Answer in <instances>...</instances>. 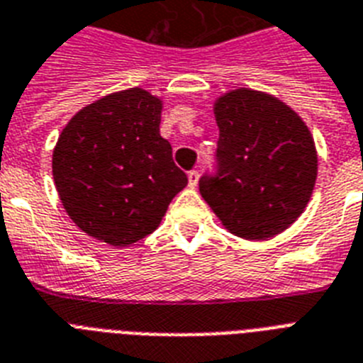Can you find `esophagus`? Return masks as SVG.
Returning <instances> with one entry per match:
<instances>
[{"label": "esophagus", "mask_w": 363, "mask_h": 363, "mask_svg": "<svg viewBox=\"0 0 363 363\" xmlns=\"http://www.w3.org/2000/svg\"><path fill=\"white\" fill-rule=\"evenodd\" d=\"M197 182H199V173H197L196 169H191V172L188 173V186L196 188Z\"/></svg>", "instance_id": "esophagus-1"}]
</instances>
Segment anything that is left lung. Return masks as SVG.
Here are the masks:
<instances>
[{
	"mask_svg": "<svg viewBox=\"0 0 363 363\" xmlns=\"http://www.w3.org/2000/svg\"><path fill=\"white\" fill-rule=\"evenodd\" d=\"M214 117L218 169L199 179L203 199L233 235L276 237L296 222L313 194V135L293 108L248 87L220 96Z\"/></svg>",
	"mask_w": 363,
	"mask_h": 363,
	"instance_id": "obj_1",
	"label": "left lung"
}]
</instances>
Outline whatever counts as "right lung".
I'll use <instances>...</instances> for the list:
<instances>
[{
  "instance_id": "add662e5",
  "label": "right lung",
  "mask_w": 363,
  "mask_h": 363,
  "mask_svg": "<svg viewBox=\"0 0 363 363\" xmlns=\"http://www.w3.org/2000/svg\"><path fill=\"white\" fill-rule=\"evenodd\" d=\"M162 100L132 89L102 96L59 134L52 173L70 220L89 237L128 246L151 235L188 184L160 135Z\"/></svg>"
}]
</instances>
